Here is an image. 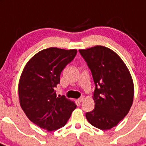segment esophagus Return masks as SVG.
<instances>
[{
	"label": "esophagus",
	"instance_id": "obj_1",
	"mask_svg": "<svg viewBox=\"0 0 146 146\" xmlns=\"http://www.w3.org/2000/svg\"><path fill=\"white\" fill-rule=\"evenodd\" d=\"M83 100H84V98H83V97H81V98H80L78 100V102H80V103H82V102L83 101Z\"/></svg>",
	"mask_w": 146,
	"mask_h": 146
}]
</instances>
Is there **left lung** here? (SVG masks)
<instances>
[{
    "mask_svg": "<svg viewBox=\"0 0 146 146\" xmlns=\"http://www.w3.org/2000/svg\"><path fill=\"white\" fill-rule=\"evenodd\" d=\"M95 84L94 110L86 114L93 126L108 130L129 113L134 99V83L122 59L110 48L96 46L80 49Z\"/></svg>",
    "mask_w": 146,
    "mask_h": 146,
    "instance_id": "left-lung-1",
    "label": "left lung"
}]
</instances>
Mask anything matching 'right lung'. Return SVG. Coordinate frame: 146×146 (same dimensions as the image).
Segmentation results:
<instances>
[{
	"instance_id": "obj_1",
	"label": "right lung",
	"mask_w": 146,
	"mask_h": 146,
	"mask_svg": "<svg viewBox=\"0 0 146 146\" xmlns=\"http://www.w3.org/2000/svg\"><path fill=\"white\" fill-rule=\"evenodd\" d=\"M76 54L77 49L46 48L29 60L21 74L20 104L27 117L41 129L51 131L64 126L77 107L65 96L57 97L54 90L61 72Z\"/></svg>"
}]
</instances>
